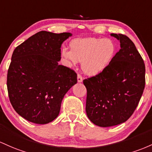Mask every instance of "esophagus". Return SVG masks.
<instances>
[{"mask_svg": "<svg viewBox=\"0 0 152 152\" xmlns=\"http://www.w3.org/2000/svg\"><path fill=\"white\" fill-rule=\"evenodd\" d=\"M77 82L78 83H82L83 82V77L80 74L77 75Z\"/></svg>", "mask_w": 152, "mask_h": 152, "instance_id": "esophagus-1", "label": "esophagus"}]
</instances>
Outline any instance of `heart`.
Listing matches in <instances>:
<instances>
[{
  "label": "heart",
  "mask_w": 152,
  "mask_h": 152,
  "mask_svg": "<svg viewBox=\"0 0 152 152\" xmlns=\"http://www.w3.org/2000/svg\"><path fill=\"white\" fill-rule=\"evenodd\" d=\"M71 49L64 48L62 56L70 65L82 62L83 71L89 75L103 72L113 62L116 54V45L110 39H75L69 44Z\"/></svg>",
  "instance_id": "obj_1"
}]
</instances>
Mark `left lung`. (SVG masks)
<instances>
[{
    "label": "left lung",
    "mask_w": 152,
    "mask_h": 152,
    "mask_svg": "<svg viewBox=\"0 0 152 152\" xmlns=\"http://www.w3.org/2000/svg\"><path fill=\"white\" fill-rule=\"evenodd\" d=\"M121 49L106 69L85 79L86 113L90 121L109 127L126 121L136 110L145 87V64L129 37L111 34Z\"/></svg>",
    "instance_id": "8db88e82"
}]
</instances>
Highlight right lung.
Wrapping results in <instances>:
<instances>
[{"label":"right lung","mask_w":152,"mask_h":152,"mask_svg":"<svg viewBox=\"0 0 152 152\" xmlns=\"http://www.w3.org/2000/svg\"><path fill=\"white\" fill-rule=\"evenodd\" d=\"M70 33L42 31L13 51L7 75L12 106L26 120L37 124L58 116L64 95L76 84V72L60 65L61 46Z\"/></svg>","instance_id":"1"}]
</instances>
